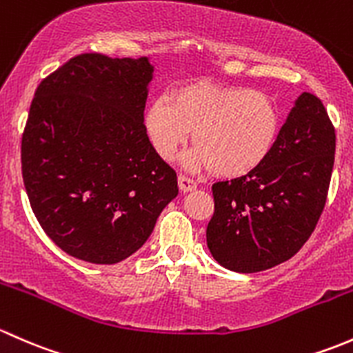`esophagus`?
I'll return each mask as SVG.
<instances>
[{"label":"esophagus","instance_id":"1","mask_svg":"<svg viewBox=\"0 0 353 353\" xmlns=\"http://www.w3.org/2000/svg\"><path fill=\"white\" fill-rule=\"evenodd\" d=\"M178 187H180V190L183 192V194H187V192L195 190V188H197V183H195L192 178L180 175V176H178Z\"/></svg>","mask_w":353,"mask_h":353}]
</instances>
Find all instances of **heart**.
I'll use <instances>...</instances> for the list:
<instances>
[{"label": "heart", "mask_w": 353, "mask_h": 353, "mask_svg": "<svg viewBox=\"0 0 353 353\" xmlns=\"http://www.w3.org/2000/svg\"><path fill=\"white\" fill-rule=\"evenodd\" d=\"M282 115L270 95L243 86L201 81L158 97L144 114L152 150L170 161L192 134L195 148L183 156L188 170H212L239 178L260 168L277 146Z\"/></svg>", "instance_id": "heart-1"}]
</instances>
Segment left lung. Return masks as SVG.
I'll return each instance as SVG.
<instances>
[{
    "label": "left lung",
    "instance_id": "8db88e82",
    "mask_svg": "<svg viewBox=\"0 0 353 353\" xmlns=\"http://www.w3.org/2000/svg\"><path fill=\"white\" fill-rule=\"evenodd\" d=\"M335 141L321 100L301 93L267 161L248 175L212 185L207 246L217 263L253 274L299 252L325 209Z\"/></svg>",
    "mask_w": 353,
    "mask_h": 353
}]
</instances>
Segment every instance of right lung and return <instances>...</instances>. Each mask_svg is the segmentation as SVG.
Returning a JSON list of instances; mask_svg holds the SVG:
<instances>
[{
  "instance_id": "obj_1",
  "label": "right lung",
  "mask_w": 353,
  "mask_h": 353,
  "mask_svg": "<svg viewBox=\"0 0 353 353\" xmlns=\"http://www.w3.org/2000/svg\"><path fill=\"white\" fill-rule=\"evenodd\" d=\"M148 57L81 54L39 85L21 175L42 230L68 255L112 265L136 253L178 195L144 132Z\"/></svg>"
}]
</instances>
